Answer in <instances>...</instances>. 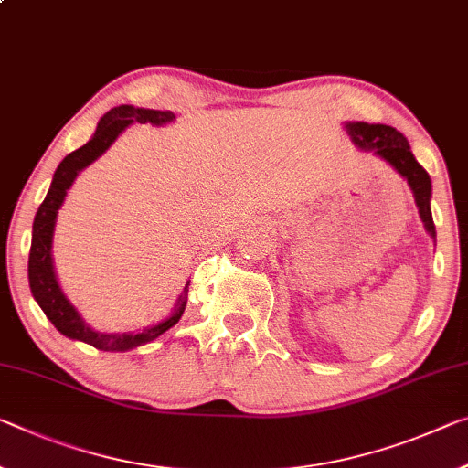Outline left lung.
I'll list each match as a JSON object with an SVG mask.
<instances>
[{"label":"left lung","mask_w":468,"mask_h":468,"mask_svg":"<svg viewBox=\"0 0 468 468\" xmlns=\"http://www.w3.org/2000/svg\"><path fill=\"white\" fill-rule=\"evenodd\" d=\"M346 131L360 150L375 152V155H379L402 179H406L414 202H417L422 225L435 239V225L431 217V179H429L427 170L414 158L408 139L394 127H388V124L346 122Z\"/></svg>","instance_id":"1"}]
</instances>
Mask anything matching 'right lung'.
I'll return each mask as SVG.
<instances>
[{"instance_id": "obj_1", "label": "right lung", "mask_w": 468, "mask_h": 468, "mask_svg": "<svg viewBox=\"0 0 468 468\" xmlns=\"http://www.w3.org/2000/svg\"><path fill=\"white\" fill-rule=\"evenodd\" d=\"M173 121L175 114L168 112V110L116 106L100 118L93 137L89 139L83 147H79V150L66 155L60 165H58L48 196L35 214L31 254H28V285H31L35 302L39 303L51 324H54L62 335L74 341H83V344L98 347V350L103 352H127L133 350V347L145 346L150 344V341L158 339L162 333L175 327L183 316L185 306H187L189 281L187 285L183 287L179 300H176L175 308L170 310V314L166 318H162L160 323L152 324V327L129 333L95 331L93 327H89L79 310L72 306L69 298H66L60 283H58L54 258H51V243H54L58 210L62 207L64 197L69 194V189L72 187V183L79 176L80 170L98 160L100 155L114 144L116 137L121 135L124 129L131 127L133 122H152L155 127H162V124Z\"/></svg>"}]
</instances>
